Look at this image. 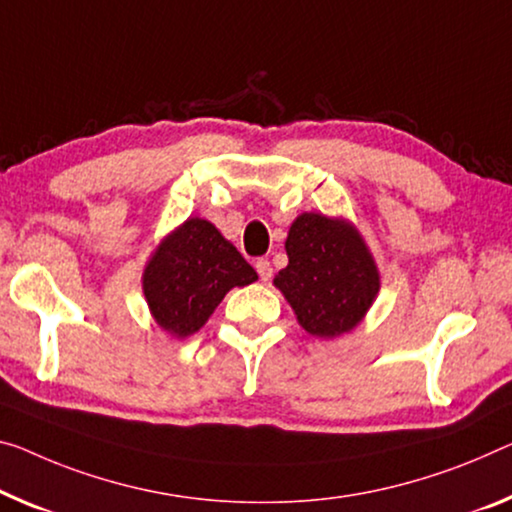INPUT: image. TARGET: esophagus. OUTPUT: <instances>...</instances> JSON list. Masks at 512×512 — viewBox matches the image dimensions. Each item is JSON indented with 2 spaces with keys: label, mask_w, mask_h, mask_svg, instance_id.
Segmentation results:
<instances>
[{
  "label": "esophagus",
  "mask_w": 512,
  "mask_h": 512,
  "mask_svg": "<svg viewBox=\"0 0 512 512\" xmlns=\"http://www.w3.org/2000/svg\"><path fill=\"white\" fill-rule=\"evenodd\" d=\"M258 277H261V281H270L272 279V265L267 258H258V261L254 263Z\"/></svg>",
  "instance_id": "esophagus-1"
}]
</instances>
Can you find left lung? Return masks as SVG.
I'll return each mask as SVG.
<instances>
[{"label": "left lung", "instance_id": "8db88e82", "mask_svg": "<svg viewBox=\"0 0 512 512\" xmlns=\"http://www.w3.org/2000/svg\"><path fill=\"white\" fill-rule=\"evenodd\" d=\"M288 265L274 277L297 322L318 338L352 332L375 302L380 272L345 219L302 212L286 238Z\"/></svg>", "mask_w": 512, "mask_h": 512}]
</instances>
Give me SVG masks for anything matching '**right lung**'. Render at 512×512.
Returning <instances> with one entry per match:
<instances>
[{
    "instance_id": "right-lung-1",
    "label": "right lung",
    "mask_w": 512,
    "mask_h": 512,
    "mask_svg": "<svg viewBox=\"0 0 512 512\" xmlns=\"http://www.w3.org/2000/svg\"><path fill=\"white\" fill-rule=\"evenodd\" d=\"M256 279L254 267L208 219L192 217L157 245L141 286L157 325L185 338L206 325L231 288Z\"/></svg>"
}]
</instances>
